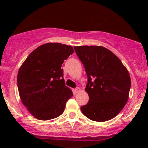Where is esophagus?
<instances>
[{
	"mask_svg": "<svg viewBox=\"0 0 148 148\" xmlns=\"http://www.w3.org/2000/svg\"><path fill=\"white\" fill-rule=\"evenodd\" d=\"M80 90H81V89H80V88H78V87L74 89V92H75V93H78Z\"/></svg>",
	"mask_w": 148,
	"mask_h": 148,
	"instance_id": "1",
	"label": "esophagus"
}]
</instances>
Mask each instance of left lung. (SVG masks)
Returning a JSON list of instances; mask_svg holds the SVG:
<instances>
[{
  "label": "left lung",
  "mask_w": 148,
  "mask_h": 148,
  "mask_svg": "<svg viewBox=\"0 0 148 148\" xmlns=\"http://www.w3.org/2000/svg\"><path fill=\"white\" fill-rule=\"evenodd\" d=\"M88 76V103L85 116L97 122L115 118L126 104L131 88L129 72L113 53L103 47H74Z\"/></svg>",
  "instance_id": "left-lung-1"
}]
</instances>
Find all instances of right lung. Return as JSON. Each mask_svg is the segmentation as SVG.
<instances>
[{"label":"right lung","mask_w":148,"mask_h":148,"mask_svg":"<svg viewBox=\"0 0 148 148\" xmlns=\"http://www.w3.org/2000/svg\"><path fill=\"white\" fill-rule=\"evenodd\" d=\"M74 53L72 46L47 43L27 57L18 70L17 86L22 103L35 118L54 119L63 113L67 100L73 96L65 86L64 60Z\"/></svg>","instance_id":"add662e5"}]
</instances>
